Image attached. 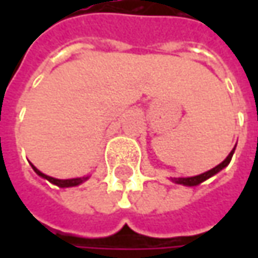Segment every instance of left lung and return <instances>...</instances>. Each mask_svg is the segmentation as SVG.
Returning a JSON list of instances; mask_svg holds the SVG:
<instances>
[{"mask_svg":"<svg viewBox=\"0 0 258 258\" xmlns=\"http://www.w3.org/2000/svg\"><path fill=\"white\" fill-rule=\"evenodd\" d=\"M234 151H235V148H233V151L228 154V156L224 159L221 164L217 165L215 168L210 169V171H207V172L200 173V175H195V176H189V178H173L172 181L176 183H182V185H186V186H195V185H200V183L204 182V181H207L208 178L214 176L215 173H218L220 171H221V169H224L227 165L230 164V161H231V158H233V155H234Z\"/></svg>","mask_w":258,"mask_h":258,"instance_id":"left-lung-1","label":"left lung"}]
</instances>
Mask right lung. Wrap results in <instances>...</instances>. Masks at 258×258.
Here are the masks:
<instances>
[{
    "label": "right lung",
    "mask_w": 258,
    "mask_h": 258,
    "mask_svg": "<svg viewBox=\"0 0 258 258\" xmlns=\"http://www.w3.org/2000/svg\"><path fill=\"white\" fill-rule=\"evenodd\" d=\"M31 166H33V169H34V172L37 173V175H40L41 178H44V179L50 181V182L54 183V185H57V186H60V188L77 186V185H80V183H83L85 181L89 179V176H83V178H73V179H57V178H53V176H48V175H45V173L40 172V171H38L33 164H31Z\"/></svg>",
    "instance_id": "obj_1"
}]
</instances>
